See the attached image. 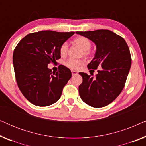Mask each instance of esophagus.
Here are the masks:
<instances>
[{"instance_id":"esophagus-1","label":"esophagus","mask_w":146,"mask_h":146,"mask_svg":"<svg viewBox=\"0 0 146 146\" xmlns=\"http://www.w3.org/2000/svg\"><path fill=\"white\" fill-rule=\"evenodd\" d=\"M77 74H78V72H77V71H75V70H72V74L73 76H74V75Z\"/></svg>"}]
</instances>
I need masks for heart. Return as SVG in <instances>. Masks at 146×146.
<instances>
[{
    "label": "heart",
    "mask_w": 146,
    "mask_h": 146,
    "mask_svg": "<svg viewBox=\"0 0 146 146\" xmlns=\"http://www.w3.org/2000/svg\"><path fill=\"white\" fill-rule=\"evenodd\" d=\"M74 42L78 45L83 50V54L84 56H88L90 54V49L92 47V43L90 40L86 37L79 36L76 38ZM69 44L68 42H64L60 46V54L62 56H65L68 51ZM84 64L82 60H76L73 58H69L64 62L66 66L72 70H78L80 67Z\"/></svg>",
    "instance_id": "obj_1"
}]
</instances>
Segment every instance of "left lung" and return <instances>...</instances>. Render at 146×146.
<instances>
[{"instance_id":"1","label":"left lung","mask_w":146,"mask_h":146,"mask_svg":"<svg viewBox=\"0 0 146 146\" xmlns=\"http://www.w3.org/2000/svg\"><path fill=\"white\" fill-rule=\"evenodd\" d=\"M96 45L95 57L88 65L91 70L102 66L95 77L93 74L80 72L82 83L79 94L88 105L101 108L108 105L121 92L130 70L131 58L125 40L109 30L76 32ZM90 70V71H91Z\"/></svg>"}]
</instances>
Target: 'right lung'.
Segmentation results:
<instances>
[{"label": "right lung", "mask_w": 146, "mask_h": 146, "mask_svg": "<svg viewBox=\"0 0 146 146\" xmlns=\"http://www.w3.org/2000/svg\"><path fill=\"white\" fill-rule=\"evenodd\" d=\"M74 32L42 31L30 33L15 47L13 66L18 86L30 102L38 106L53 104L61 96L72 76L70 70L60 65L58 72L48 68L61 58L60 46Z\"/></svg>", "instance_id": "1"}]
</instances>
